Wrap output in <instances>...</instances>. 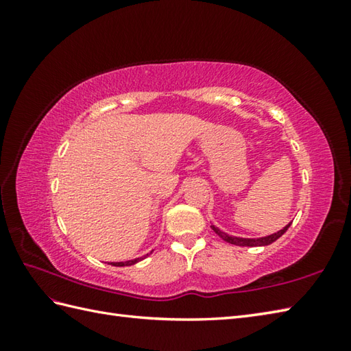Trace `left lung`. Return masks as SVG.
<instances>
[{"instance_id":"left-lung-1","label":"left lung","mask_w":351,"mask_h":351,"mask_svg":"<svg viewBox=\"0 0 351 351\" xmlns=\"http://www.w3.org/2000/svg\"><path fill=\"white\" fill-rule=\"evenodd\" d=\"M291 226V223H288L287 226H283L278 232H274L271 235H267V237H259V238H243V237H235V235H229L226 232H223L221 229H219L217 226H214L211 223V228L215 234H217L223 241H226L229 244H234V245H247V247H259V245H268L274 243L278 238H280L283 234L287 232L288 228Z\"/></svg>"}]
</instances>
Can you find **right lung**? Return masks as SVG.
<instances>
[{
	"label": "right lung",
	"mask_w": 351,
	"mask_h": 351,
	"mask_svg": "<svg viewBox=\"0 0 351 351\" xmlns=\"http://www.w3.org/2000/svg\"><path fill=\"white\" fill-rule=\"evenodd\" d=\"M151 253H152V252H151ZM146 256H149V255H143V256L136 258V259H130V261H122V263H110V265H114V267H126V265H134V264H137L138 261L145 259Z\"/></svg>",
	"instance_id": "1"
}]
</instances>
